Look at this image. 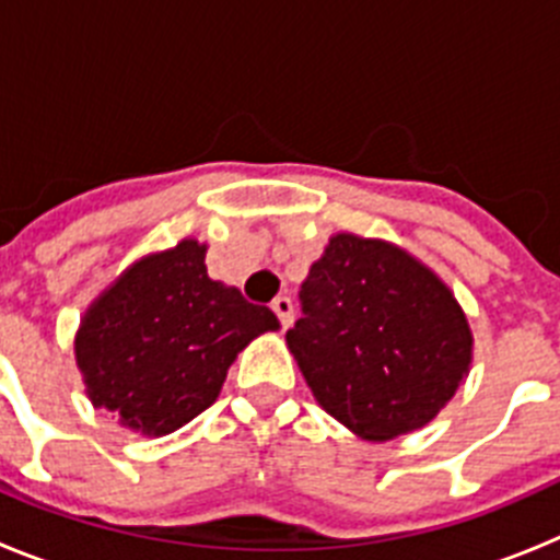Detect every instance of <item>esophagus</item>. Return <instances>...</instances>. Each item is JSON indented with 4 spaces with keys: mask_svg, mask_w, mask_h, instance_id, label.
<instances>
[{
    "mask_svg": "<svg viewBox=\"0 0 560 560\" xmlns=\"http://www.w3.org/2000/svg\"><path fill=\"white\" fill-rule=\"evenodd\" d=\"M271 311H275L277 319H280V325H283V328H289V325L294 323V303H291V296H285V294L275 296Z\"/></svg>",
    "mask_w": 560,
    "mask_h": 560,
    "instance_id": "obj_1",
    "label": "esophagus"
}]
</instances>
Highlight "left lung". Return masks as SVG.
I'll return each instance as SVG.
<instances>
[{"label": "left lung", "mask_w": 560, "mask_h": 560, "mask_svg": "<svg viewBox=\"0 0 560 560\" xmlns=\"http://www.w3.org/2000/svg\"><path fill=\"white\" fill-rule=\"evenodd\" d=\"M285 341L314 398L364 440L420 429L471 364L452 291L398 246L341 232L300 285Z\"/></svg>", "instance_id": "8db88e82"}]
</instances>
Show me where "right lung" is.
Segmentation results:
<instances>
[{
  "label": "right lung",
  "instance_id": "1",
  "mask_svg": "<svg viewBox=\"0 0 560 560\" xmlns=\"http://www.w3.org/2000/svg\"><path fill=\"white\" fill-rule=\"evenodd\" d=\"M277 328L266 305L207 277L205 246L182 241L133 264L86 311L75 355L97 409L160 438L205 412L237 350Z\"/></svg>",
  "mask_w": 560,
  "mask_h": 560
}]
</instances>
